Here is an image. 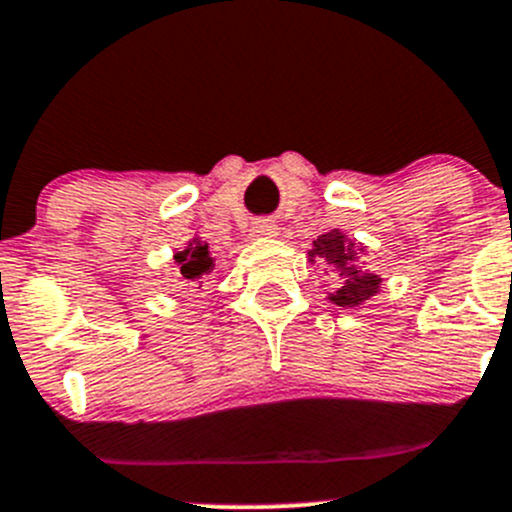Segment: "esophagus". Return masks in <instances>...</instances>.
<instances>
[{
    "mask_svg": "<svg viewBox=\"0 0 512 512\" xmlns=\"http://www.w3.org/2000/svg\"><path fill=\"white\" fill-rule=\"evenodd\" d=\"M250 235L252 237H272V235H277V225L267 218L255 220V223L250 225Z\"/></svg>",
    "mask_w": 512,
    "mask_h": 512,
    "instance_id": "obj_1",
    "label": "esophagus"
}]
</instances>
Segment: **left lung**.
<instances>
[{
    "mask_svg": "<svg viewBox=\"0 0 512 512\" xmlns=\"http://www.w3.org/2000/svg\"><path fill=\"white\" fill-rule=\"evenodd\" d=\"M312 255L322 265L337 270L342 285L337 287V292L329 299L339 304V307H356V304L366 302V299L379 292L381 277L371 275V272H361L359 267H354V242H349L339 230L319 235L312 247Z\"/></svg>",
    "mask_w": 512,
    "mask_h": 512,
    "instance_id": "left-lung-1",
    "label": "left lung"
}]
</instances>
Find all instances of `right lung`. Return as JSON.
<instances>
[{
    "instance_id": "1",
    "label": "right lung",
    "mask_w": 512,
    "mask_h": 512,
    "mask_svg": "<svg viewBox=\"0 0 512 512\" xmlns=\"http://www.w3.org/2000/svg\"><path fill=\"white\" fill-rule=\"evenodd\" d=\"M175 262L180 265V275L188 282H200L210 270H213V257H210L208 245H200V242L190 245L188 250L178 252V255H175Z\"/></svg>"
}]
</instances>
